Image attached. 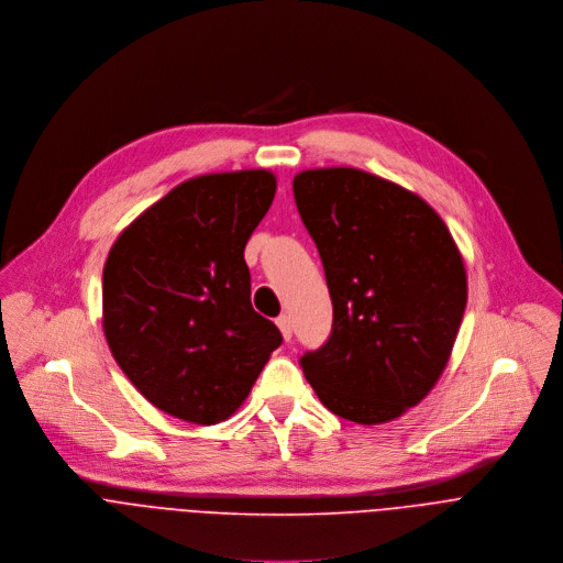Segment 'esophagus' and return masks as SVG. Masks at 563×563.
Wrapping results in <instances>:
<instances>
[{
	"label": "esophagus",
	"instance_id": "1",
	"mask_svg": "<svg viewBox=\"0 0 563 563\" xmlns=\"http://www.w3.org/2000/svg\"><path fill=\"white\" fill-rule=\"evenodd\" d=\"M277 325H279L282 334H284V340L288 342L290 336H292V319H290V314H279V319H277Z\"/></svg>",
	"mask_w": 563,
	"mask_h": 563
}]
</instances>
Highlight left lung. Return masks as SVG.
<instances>
[{
  "label": "left lung",
  "mask_w": 563,
  "mask_h": 563,
  "mask_svg": "<svg viewBox=\"0 0 563 563\" xmlns=\"http://www.w3.org/2000/svg\"><path fill=\"white\" fill-rule=\"evenodd\" d=\"M292 192L332 299V332L301 357L303 375L330 412L393 421L451 360L468 299L462 253L419 195L366 170H301Z\"/></svg>",
  "instance_id": "8db88e82"
}]
</instances>
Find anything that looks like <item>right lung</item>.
Masks as SVG:
<instances>
[{
    "label": "right lung",
    "instance_id": "right-lung-1",
    "mask_svg": "<svg viewBox=\"0 0 563 563\" xmlns=\"http://www.w3.org/2000/svg\"><path fill=\"white\" fill-rule=\"evenodd\" d=\"M277 190L271 170L181 181L120 233L103 264L108 349L159 410L199 426L249 397L279 328L255 312L244 249Z\"/></svg>",
    "mask_w": 563,
    "mask_h": 563
}]
</instances>
